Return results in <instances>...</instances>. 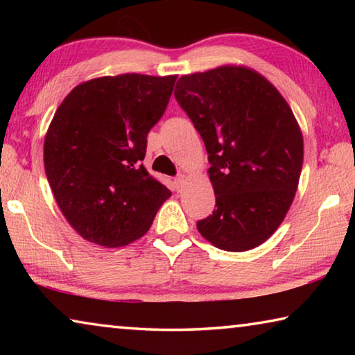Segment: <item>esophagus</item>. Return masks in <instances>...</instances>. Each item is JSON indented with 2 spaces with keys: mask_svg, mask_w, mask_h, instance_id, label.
<instances>
[{
  "mask_svg": "<svg viewBox=\"0 0 355 355\" xmlns=\"http://www.w3.org/2000/svg\"><path fill=\"white\" fill-rule=\"evenodd\" d=\"M186 183V177L183 175V173H182V175H178L177 178H175V184H177V188H182V186Z\"/></svg>",
  "mask_w": 355,
  "mask_h": 355,
  "instance_id": "obj_1",
  "label": "esophagus"
}]
</instances>
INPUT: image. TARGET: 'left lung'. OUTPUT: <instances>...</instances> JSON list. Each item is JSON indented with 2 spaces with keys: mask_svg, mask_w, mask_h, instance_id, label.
Returning <instances> with one entry per match:
<instances>
[{
  "mask_svg": "<svg viewBox=\"0 0 355 355\" xmlns=\"http://www.w3.org/2000/svg\"><path fill=\"white\" fill-rule=\"evenodd\" d=\"M175 98L205 142L213 214L197 230L218 249L244 252L277 230L296 196L302 131L274 84L245 65L183 75Z\"/></svg>",
  "mask_w": 355,
  "mask_h": 355,
  "instance_id": "obj_1",
  "label": "left lung"
}]
</instances>
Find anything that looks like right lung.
<instances>
[{
  "label": "right lung",
  "instance_id": "right-lung-1",
  "mask_svg": "<svg viewBox=\"0 0 355 355\" xmlns=\"http://www.w3.org/2000/svg\"><path fill=\"white\" fill-rule=\"evenodd\" d=\"M175 81L177 75L94 78L56 110L44 142L45 173L64 218L86 241H136L172 196L141 161Z\"/></svg>",
  "mask_w": 355,
  "mask_h": 355
}]
</instances>
